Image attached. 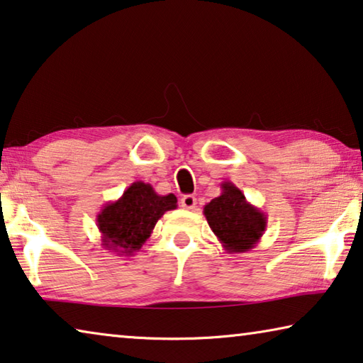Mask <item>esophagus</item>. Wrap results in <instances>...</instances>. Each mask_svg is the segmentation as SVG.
Listing matches in <instances>:
<instances>
[{
	"mask_svg": "<svg viewBox=\"0 0 363 363\" xmlns=\"http://www.w3.org/2000/svg\"><path fill=\"white\" fill-rule=\"evenodd\" d=\"M180 204H182V207H185V209H188V211H193L194 207H196V198L193 194H185L182 198V201H180Z\"/></svg>",
	"mask_w": 363,
	"mask_h": 363,
	"instance_id": "34e87169",
	"label": "esophagus"
}]
</instances>
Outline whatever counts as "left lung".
Instances as JSON below:
<instances>
[{"label":"left lung","mask_w":363,"mask_h":363,"mask_svg":"<svg viewBox=\"0 0 363 363\" xmlns=\"http://www.w3.org/2000/svg\"><path fill=\"white\" fill-rule=\"evenodd\" d=\"M220 188V196L204 206L207 223L227 252L251 251L267 228V216L249 203L231 182H223Z\"/></svg>","instance_id":"obj_1"}]
</instances>
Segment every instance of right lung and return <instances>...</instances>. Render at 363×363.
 I'll return each instance as SVG.
<instances>
[{
    "label": "right lung",
    "instance_id": "obj_1",
    "mask_svg": "<svg viewBox=\"0 0 363 363\" xmlns=\"http://www.w3.org/2000/svg\"><path fill=\"white\" fill-rule=\"evenodd\" d=\"M174 209L175 194L160 196L150 183L135 182L98 213L101 245L117 255H133L150 240L159 218Z\"/></svg>",
    "mask_w": 363,
    "mask_h": 363
}]
</instances>
